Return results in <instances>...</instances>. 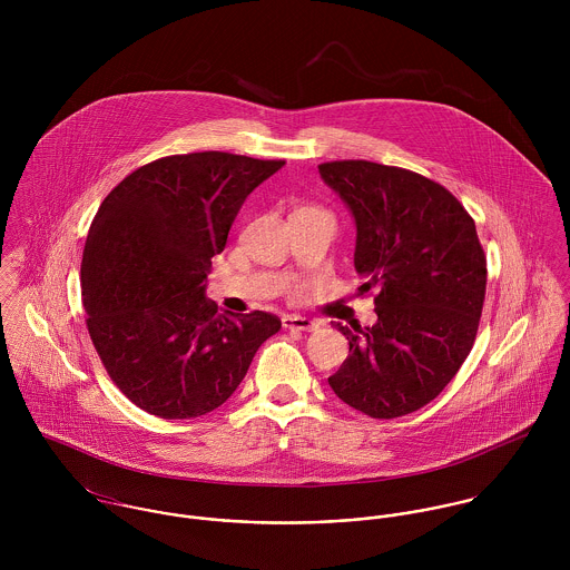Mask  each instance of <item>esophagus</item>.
Segmentation results:
<instances>
[{"label":"esophagus","mask_w":570,"mask_h":570,"mask_svg":"<svg viewBox=\"0 0 570 570\" xmlns=\"http://www.w3.org/2000/svg\"><path fill=\"white\" fill-rule=\"evenodd\" d=\"M283 326L292 328V331H316L321 325L316 321H312V318L292 314V316H283Z\"/></svg>","instance_id":"34e87169"}]
</instances>
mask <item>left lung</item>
I'll list each match as a JSON object with an SVG mask.
<instances>
[{
  "label": "left lung",
  "instance_id": "obj_1",
  "mask_svg": "<svg viewBox=\"0 0 570 570\" xmlns=\"http://www.w3.org/2000/svg\"><path fill=\"white\" fill-rule=\"evenodd\" d=\"M318 170L355 219L360 289H377L375 325H335L351 355L328 386L373 419L404 416L430 404L472 351L488 285L474 219L448 188L400 166Z\"/></svg>",
  "mask_w": 570,
  "mask_h": 570
}]
</instances>
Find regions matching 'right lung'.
I'll return each mask as SVG.
<instances>
[{
	"mask_svg": "<svg viewBox=\"0 0 570 570\" xmlns=\"http://www.w3.org/2000/svg\"><path fill=\"white\" fill-rule=\"evenodd\" d=\"M283 164L168 156L100 204L82 249V307L109 377L136 406L163 419L213 412L281 328L267 312L217 314L206 278L245 197Z\"/></svg>",
	"mask_w": 570,
	"mask_h": 570,
	"instance_id": "obj_1",
	"label": "right lung"
}]
</instances>
